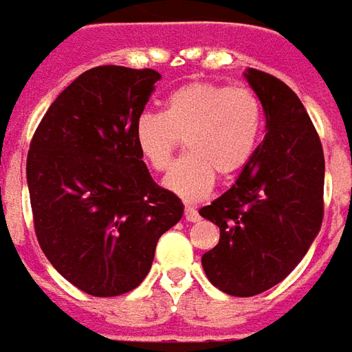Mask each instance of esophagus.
I'll list each match as a JSON object with an SVG mask.
<instances>
[{
  "label": "esophagus",
  "mask_w": 352,
  "mask_h": 352,
  "mask_svg": "<svg viewBox=\"0 0 352 352\" xmlns=\"http://www.w3.org/2000/svg\"><path fill=\"white\" fill-rule=\"evenodd\" d=\"M184 219L188 221V223H195V221H199V213L190 207V205H186V211H184Z\"/></svg>",
  "instance_id": "esophagus-1"
}]
</instances>
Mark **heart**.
<instances>
[{"label": "heart", "instance_id": "1", "mask_svg": "<svg viewBox=\"0 0 352 352\" xmlns=\"http://www.w3.org/2000/svg\"><path fill=\"white\" fill-rule=\"evenodd\" d=\"M261 126V104L252 91L190 82L166 98L162 114L139 116L133 139L141 159L162 172L184 138L186 157L172 166L162 186L184 201H199L213 190L214 174L228 180L250 162Z\"/></svg>", "mask_w": 352, "mask_h": 352}]
</instances>
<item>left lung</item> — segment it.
Returning a JSON list of instances; mask_svg holds the SVG:
<instances>
[{
	"mask_svg": "<svg viewBox=\"0 0 352 352\" xmlns=\"http://www.w3.org/2000/svg\"><path fill=\"white\" fill-rule=\"evenodd\" d=\"M265 114V138L230 190L199 214L221 228L201 258L207 279L230 296H256L285 279L324 219L325 160L312 120L291 89L246 69Z\"/></svg>",
	"mask_w": 352,
	"mask_h": 352,
	"instance_id": "1",
	"label": "left lung"
}]
</instances>
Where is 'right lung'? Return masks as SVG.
<instances>
[{"instance_id": "obj_1", "label": "right lung", "mask_w": 352, "mask_h": 352, "mask_svg": "<svg viewBox=\"0 0 352 352\" xmlns=\"http://www.w3.org/2000/svg\"><path fill=\"white\" fill-rule=\"evenodd\" d=\"M160 73L100 65L52 102L30 141L27 184L48 261L93 296L133 291L159 238L184 214L151 178L133 127Z\"/></svg>"}]
</instances>
